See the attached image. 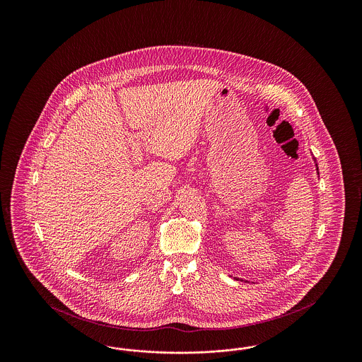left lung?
<instances>
[{
    "mask_svg": "<svg viewBox=\"0 0 362 362\" xmlns=\"http://www.w3.org/2000/svg\"><path fill=\"white\" fill-rule=\"evenodd\" d=\"M313 161H315V165H316V171H317V175H319V167H317V163H316V158H313ZM235 279H238V278H235Z\"/></svg>",
    "mask_w": 362,
    "mask_h": 362,
    "instance_id": "left-lung-1",
    "label": "left lung"
}]
</instances>
